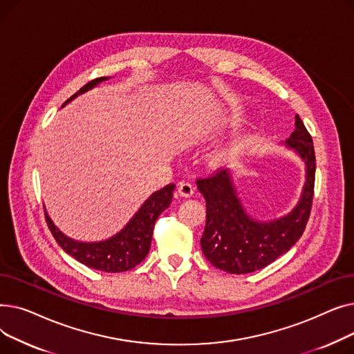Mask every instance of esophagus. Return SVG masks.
<instances>
[{"mask_svg": "<svg viewBox=\"0 0 354 354\" xmlns=\"http://www.w3.org/2000/svg\"><path fill=\"white\" fill-rule=\"evenodd\" d=\"M178 192L183 198H191L195 192V188H194V185L189 183V182H179Z\"/></svg>", "mask_w": 354, "mask_h": 354, "instance_id": "34e87169", "label": "esophagus"}]
</instances>
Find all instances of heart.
<instances>
[{"label": "heart", "instance_id": "b5f03b06", "mask_svg": "<svg viewBox=\"0 0 354 354\" xmlns=\"http://www.w3.org/2000/svg\"><path fill=\"white\" fill-rule=\"evenodd\" d=\"M227 155H228L227 151H219V152L215 155V159H216V160H222V159L227 158Z\"/></svg>", "mask_w": 354, "mask_h": 354}]
</instances>
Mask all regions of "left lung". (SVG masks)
Listing matches in <instances>:
<instances>
[{
    "label": "left lung",
    "mask_w": 354,
    "mask_h": 354,
    "mask_svg": "<svg viewBox=\"0 0 354 354\" xmlns=\"http://www.w3.org/2000/svg\"><path fill=\"white\" fill-rule=\"evenodd\" d=\"M304 165V185L295 207L281 216H252L236 187V174L225 169L198 180V191L207 201V224L201 247L208 261L230 274L261 270L287 252L303 235L313 203L315 155L313 139L299 115L290 138L280 143Z\"/></svg>",
    "instance_id": "obj_1"
}]
</instances>
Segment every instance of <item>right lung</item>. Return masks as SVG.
Instances as JSON below:
<instances>
[{"label":"right lung","mask_w":354,"mask_h":354,"mask_svg":"<svg viewBox=\"0 0 354 354\" xmlns=\"http://www.w3.org/2000/svg\"><path fill=\"white\" fill-rule=\"evenodd\" d=\"M111 77H99L83 86L76 95H73L62 107L76 99L83 93L95 88L102 82ZM175 185H166L165 188L153 192L149 196L135 215L127 221V224L115 235L100 241H79L63 234L54 224L46 211L48 228L59 245L79 263L104 272H122L136 267L142 263L151 250L153 227L158 216L169 208Z\"/></svg>","instance_id":"right-lung-1"}]
</instances>
